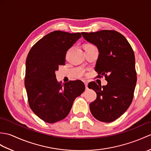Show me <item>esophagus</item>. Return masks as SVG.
Returning a JSON list of instances; mask_svg holds the SVG:
<instances>
[{
	"instance_id": "1",
	"label": "esophagus",
	"mask_w": 151,
	"mask_h": 151,
	"mask_svg": "<svg viewBox=\"0 0 151 151\" xmlns=\"http://www.w3.org/2000/svg\"><path fill=\"white\" fill-rule=\"evenodd\" d=\"M84 84H85L86 88V89H88V83H87V82H84Z\"/></svg>"
}]
</instances>
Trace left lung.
Listing matches in <instances>:
<instances>
[{
    "label": "left lung",
    "mask_w": 151,
    "mask_h": 151,
    "mask_svg": "<svg viewBox=\"0 0 151 151\" xmlns=\"http://www.w3.org/2000/svg\"><path fill=\"white\" fill-rule=\"evenodd\" d=\"M82 35L99 51L95 71L98 78L104 76L106 86L88 84L96 93L89 104L91 113L98 120L111 122L118 118L130 106L137 80L134 53L124 35L114 30H101Z\"/></svg>",
    "instance_id": "8db88e82"
}]
</instances>
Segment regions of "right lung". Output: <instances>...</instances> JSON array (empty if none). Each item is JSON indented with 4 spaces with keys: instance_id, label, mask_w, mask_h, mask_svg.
<instances>
[{
    "instance_id": "right-lung-1",
    "label": "right lung",
    "mask_w": 151,
    "mask_h": 151,
    "mask_svg": "<svg viewBox=\"0 0 151 151\" xmlns=\"http://www.w3.org/2000/svg\"><path fill=\"white\" fill-rule=\"evenodd\" d=\"M81 37L80 33L52 31L35 44L27 55L24 83L28 103L47 123L64 119L75 99L85 90L81 80L62 84L55 73L59 65L65 64L66 52Z\"/></svg>"
}]
</instances>
